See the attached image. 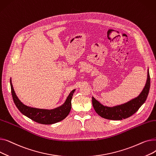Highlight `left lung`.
Instances as JSON below:
<instances>
[{"instance_id":"1","label":"left lung","mask_w":156,"mask_h":156,"mask_svg":"<svg viewBox=\"0 0 156 156\" xmlns=\"http://www.w3.org/2000/svg\"><path fill=\"white\" fill-rule=\"evenodd\" d=\"M147 73L148 74H147V82L141 94L138 97L127 103L115 106V107L109 108L104 106L99 102H98L94 97H92V104L95 112L102 118L111 120H121L132 116L145 102L147 97L148 96L151 85L149 70Z\"/></svg>"}]
</instances>
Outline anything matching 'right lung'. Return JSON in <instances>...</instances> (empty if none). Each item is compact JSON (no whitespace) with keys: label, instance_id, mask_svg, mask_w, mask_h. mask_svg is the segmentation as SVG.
<instances>
[{"label":"right lung","instance_id":"add662e5","mask_svg":"<svg viewBox=\"0 0 156 156\" xmlns=\"http://www.w3.org/2000/svg\"><path fill=\"white\" fill-rule=\"evenodd\" d=\"M11 94L14 102L19 111L24 116L31 120L43 125H52L61 121L67 117L71 109V99L75 90H73L68 95L64 104L52 110L40 109L33 108L24 105L16 96L10 80Z\"/></svg>","mask_w":156,"mask_h":156}]
</instances>
